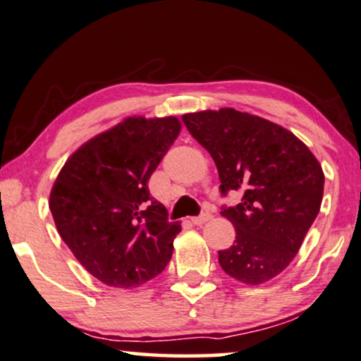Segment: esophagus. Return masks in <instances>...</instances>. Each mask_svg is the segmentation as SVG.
I'll use <instances>...</instances> for the list:
<instances>
[{
  "label": "esophagus",
  "instance_id": "1",
  "mask_svg": "<svg viewBox=\"0 0 361 361\" xmlns=\"http://www.w3.org/2000/svg\"><path fill=\"white\" fill-rule=\"evenodd\" d=\"M211 219V214L209 212H202L201 216H196V217H191V222L195 226H201V224H204V222H207Z\"/></svg>",
  "mask_w": 361,
  "mask_h": 361
}]
</instances>
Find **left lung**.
I'll return each instance as SVG.
<instances>
[{"label": "left lung", "mask_w": 361, "mask_h": 361, "mask_svg": "<svg viewBox=\"0 0 361 361\" xmlns=\"http://www.w3.org/2000/svg\"><path fill=\"white\" fill-rule=\"evenodd\" d=\"M181 119L214 160L222 195L243 192L221 211L235 227L233 245L219 250L222 270L252 286L270 281L293 262L319 214L321 164L293 132L258 116L222 108Z\"/></svg>", "instance_id": "left-lung-1"}]
</instances>
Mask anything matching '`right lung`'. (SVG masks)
<instances>
[{
    "mask_svg": "<svg viewBox=\"0 0 361 361\" xmlns=\"http://www.w3.org/2000/svg\"><path fill=\"white\" fill-rule=\"evenodd\" d=\"M180 130L175 116L126 118L73 152L54 183L49 207L60 237L108 286L137 288L170 262L181 226L147 183Z\"/></svg>",
    "mask_w": 361,
    "mask_h": 361,
    "instance_id": "right-lung-1",
    "label": "right lung"
}]
</instances>
